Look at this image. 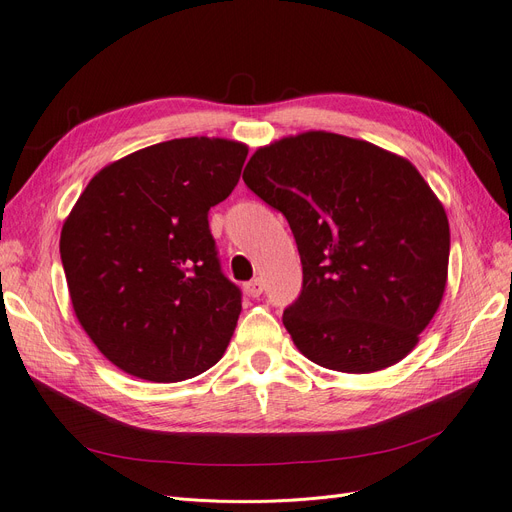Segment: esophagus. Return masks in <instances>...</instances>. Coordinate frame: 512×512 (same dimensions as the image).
<instances>
[{
	"label": "esophagus",
	"instance_id": "1",
	"mask_svg": "<svg viewBox=\"0 0 512 512\" xmlns=\"http://www.w3.org/2000/svg\"><path fill=\"white\" fill-rule=\"evenodd\" d=\"M243 290H245L247 297H254V299H256V297H260L262 290H265V282H262L260 277H254L252 282H247V284L243 286Z\"/></svg>",
	"mask_w": 512,
	"mask_h": 512
}]
</instances>
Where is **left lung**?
Listing matches in <instances>:
<instances>
[{
	"label": "left lung",
	"instance_id": "8db88e82",
	"mask_svg": "<svg viewBox=\"0 0 512 512\" xmlns=\"http://www.w3.org/2000/svg\"><path fill=\"white\" fill-rule=\"evenodd\" d=\"M247 188L282 211L303 265L284 327L309 361L371 374L414 350L442 303L451 230L416 166L374 143L309 130L258 147Z\"/></svg>",
	"mask_w": 512,
	"mask_h": 512
}]
</instances>
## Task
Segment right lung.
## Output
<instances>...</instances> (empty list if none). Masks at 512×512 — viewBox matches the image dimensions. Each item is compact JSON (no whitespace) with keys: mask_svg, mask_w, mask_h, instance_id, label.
I'll list each match as a JSON object with an SVG mask.
<instances>
[{"mask_svg":"<svg viewBox=\"0 0 512 512\" xmlns=\"http://www.w3.org/2000/svg\"><path fill=\"white\" fill-rule=\"evenodd\" d=\"M247 145L190 136L91 177L61 228L76 320L126 374L181 382L222 359L241 292L220 271L207 213L235 190Z\"/></svg>","mask_w":512,"mask_h":512,"instance_id":"add662e5","label":"right lung"}]
</instances>
